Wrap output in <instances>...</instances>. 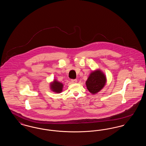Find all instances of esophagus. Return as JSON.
Listing matches in <instances>:
<instances>
[{
    "instance_id": "esophagus-1",
    "label": "esophagus",
    "mask_w": 146,
    "mask_h": 146,
    "mask_svg": "<svg viewBox=\"0 0 146 146\" xmlns=\"http://www.w3.org/2000/svg\"><path fill=\"white\" fill-rule=\"evenodd\" d=\"M76 82H77L76 79H72L71 80V83H76Z\"/></svg>"
}]
</instances>
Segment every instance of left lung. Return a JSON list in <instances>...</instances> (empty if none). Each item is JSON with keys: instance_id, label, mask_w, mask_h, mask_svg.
<instances>
[{"instance_id": "1", "label": "left lung", "mask_w": 146, "mask_h": 146, "mask_svg": "<svg viewBox=\"0 0 146 146\" xmlns=\"http://www.w3.org/2000/svg\"><path fill=\"white\" fill-rule=\"evenodd\" d=\"M106 82L104 73L100 70H96L91 73L86 82V85L89 92L95 94L103 89Z\"/></svg>"}]
</instances>
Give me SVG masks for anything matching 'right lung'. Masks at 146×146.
Wrapping results in <instances>:
<instances>
[{
  "label": "right lung",
  "instance_id": "add662e5",
  "mask_svg": "<svg viewBox=\"0 0 146 146\" xmlns=\"http://www.w3.org/2000/svg\"><path fill=\"white\" fill-rule=\"evenodd\" d=\"M50 84V89L51 90L56 92V93H60L62 91L63 86V85L62 83L58 82L56 79L54 80L53 82L51 83Z\"/></svg>",
  "mask_w": 146,
  "mask_h": 146
}]
</instances>
